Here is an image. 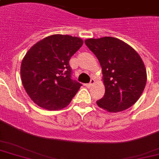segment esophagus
Masks as SVG:
<instances>
[{"label": "esophagus", "instance_id": "obj_1", "mask_svg": "<svg viewBox=\"0 0 159 159\" xmlns=\"http://www.w3.org/2000/svg\"><path fill=\"white\" fill-rule=\"evenodd\" d=\"M94 83H95V79L92 78V79H91V81H90L89 83H88V84H87V87H91L92 86H93V85H94Z\"/></svg>", "mask_w": 159, "mask_h": 159}]
</instances>
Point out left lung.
<instances>
[{
	"instance_id": "left-lung-1",
	"label": "left lung",
	"mask_w": 159,
	"mask_h": 159,
	"mask_svg": "<svg viewBox=\"0 0 159 159\" xmlns=\"http://www.w3.org/2000/svg\"><path fill=\"white\" fill-rule=\"evenodd\" d=\"M85 43L102 66L106 91L97 106L109 112L125 111L133 106L147 82L145 67L139 53L113 37L88 39Z\"/></svg>"
}]
</instances>
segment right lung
I'll use <instances>...</instances> for the list:
<instances>
[{"mask_svg": "<svg viewBox=\"0 0 159 159\" xmlns=\"http://www.w3.org/2000/svg\"><path fill=\"white\" fill-rule=\"evenodd\" d=\"M82 44L78 37L53 34L39 41L26 53L21 62V80L36 105L56 111L71 102L82 84L72 79L69 60Z\"/></svg>", "mask_w": 159, "mask_h": 159, "instance_id": "1", "label": "right lung"}]
</instances>
